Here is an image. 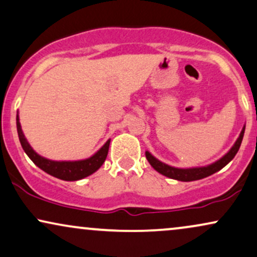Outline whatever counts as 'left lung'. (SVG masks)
<instances>
[{
	"mask_svg": "<svg viewBox=\"0 0 257 257\" xmlns=\"http://www.w3.org/2000/svg\"><path fill=\"white\" fill-rule=\"evenodd\" d=\"M244 131H245V125L242 128L241 134H239L238 139L236 140V142L233 144L231 149L226 153L224 157H222L219 160H217L213 164L207 165V166H203V167H192V168H177V167H172L170 165L164 164L160 160H158L157 158H154L149 152H146V158L151 166L154 168L155 171H158L159 173L165 175V177L171 178V179H175V180H180V181H193V180H199L203 179V178L209 177V175L216 173L219 170H222L224 166L229 164L230 161L235 158V155L238 152L239 147H241L242 140H243V135H244Z\"/></svg>",
	"mask_w": 257,
	"mask_h": 257,
	"instance_id": "8db88e82",
	"label": "left lung"
}]
</instances>
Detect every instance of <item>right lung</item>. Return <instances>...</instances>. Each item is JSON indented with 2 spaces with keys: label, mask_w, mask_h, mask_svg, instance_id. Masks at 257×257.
Listing matches in <instances>:
<instances>
[{
  "label": "right lung",
  "mask_w": 257,
  "mask_h": 257,
  "mask_svg": "<svg viewBox=\"0 0 257 257\" xmlns=\"http://www.w3.org/2000/svg\"><path fill=\"white\" fill-rule=\"evenodd\" d=\"M16 128H18L19 140L20 144L24 148L26 154L28 155L29 159L34 162L39 168L45 171L46 173L53 177L58 178V179L66 180V181H74L83 179L91 175L92 173L98 170V168L104 164L106 155L109 152V145L110 140L105 142L104 146L99 149L98 152L95 153L92 157L85 160H78V161H53L48 160L46 158H42L39 155L31 145L28 144L27 139L25 138L24 132L21 129L20 121H19V115H16Z\"/></svg>",
  "instance_id": "right-lung-1"
}]
</instances>
